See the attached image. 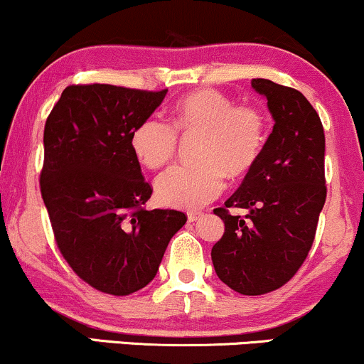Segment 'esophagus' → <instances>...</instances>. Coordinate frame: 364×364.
Returning a JSON list of instances; mask_svg holds the SVG:
<instances>
[{"label":"esophagus","instance_id":"obj_1","mask_svg":"<svg viewBox=\"0 0 364 364\" xmlns=\"http://www.w3.org/2000/svg\"><path fill=\"white\" fill-rule=\"evenodd\" d=\"M200 215H202V212L190 210V212H188V220H190V223H195L196 219H200Z\"/></svg>","mask_w":364,"mask_h":364}]
</instances>
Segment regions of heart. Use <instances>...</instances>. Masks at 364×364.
<instances>
[{"label":"heart","mask_w":364,"mask_h":364,"mask_svg":"<svg viewBox=\"0 0 364 364\" xmlns=\"http://www.w3.org/2000/svg\"><path fill=\"white\" fill-rule=\"evenodd\" d=\"M149 118L132 133V150L150 169L164 166L178 147V133L198 135L190 166H173L156 181L157 198L169 207L195 208L214 200L228 178H240L257 164L265 147L267 121L258 107L235 106L223 92H191L176 104L171 118Z\"/></svg>","instance_id":"heart-1"}]
</instances>
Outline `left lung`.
Instances as JSON below:
<instances>
[{"mask_svg":"<svg viewBox=\"0 0 364 364\" xmlns=\"http://www.w3.org/2000/svg\"><path fill=\"white\" fill-rule=\"evenodd\" d=\"M252 87L267 99L274 128L257 164L215 208L224 235L212 248L215 274L231 289L258 296L282 287L306 260L327 198L325 135L318 112L299 90L267 78ZM229 206L246 208L245 218Z\"/></svg>","mask_w":364,"mask_h":364,"instance_id":"1","label":"left lung"}]
</instances>
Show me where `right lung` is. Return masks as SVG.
Here are the masks:
<instances>
[{"label": "right lung", "mask_w": 364, "mask_h": 364, "mask_svg": "<svg viewBox=\"0 0 364 364\" xmlns=\"http://www.w3.org/2000/svg\"><path fill=\"white\" fill-rule=\"evenodd\" d=\"M166 94L70 85L46 121L41 193L56 245L73 272L106 294L147 286L186 223L183 212L144 207L152 186L129 144Z\"/></svg>", "instance_id": "right-lung-1"}]
</instances>
